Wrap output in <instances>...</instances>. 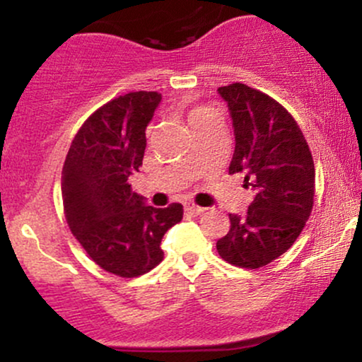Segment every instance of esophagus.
I'll return each mask as SVG.
<instances>
[{
  "label": "esophagus",
  "instance_id": "1",
  "mask_svg": "<svg viewBox=\"0 0 362 362\" xmlns=\"http://www.w3.org/2000/svg\"><path fill=\"white\" fill-rule=\"evenodd\" d=\"M185 211H187V214H190V216H199V214L204 213L206 209H204V207H201V206L192 204V206H187Z\"/></svg>",
  "mask_w": 362,
  "mask_h": 362
}]
</instances>
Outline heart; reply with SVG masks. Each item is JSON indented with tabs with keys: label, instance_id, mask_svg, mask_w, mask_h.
I'll return each mask as SVG.
<instances>
[{
	"label": "heart",
	"instance_id": "obj_1",
	"mask_svg": "<svg viewBox=\"0 0 362 362\" xmlns=\"http://www.w3.org/2000/svg\"><path fill=\"white\" fill-rule=\"evenodd\" d=\"M211 112H213V110L207 109V107H195V109L190 112V122H194V120H197V119L206 117V115H209Z\"/></svg>",
	"mask_w": 362,
	"mask_h": 362
}]
</instances>
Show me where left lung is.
<instances>
[{"label": "left lung", "mask_w": 362, "mask_h": 362, "mask_svg": "<svg viewBox=\"0 0 362 362\" xmlns=\"http://www.w3.org/2000/svg\"><path fill=\"white\" fill-rule=\"evenodd\" d=\"M235 127V153L228 172L242 173L252 204L230 214V231L216 248L223 260L259 269L286 253L301 235L315 202V163L300 126L267 93L231 83L219 86Z\"/></svg>", "instance_id": "8db88e82"}]
</instances>
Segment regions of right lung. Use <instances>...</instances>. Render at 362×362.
Instances as JSON below:
<instances>
[{
  "label": "right lung",
  "instance_id": "add662e5",
  "mask_svg": "<svg viewBox=\"0 0 362 362\" xmlns=\"http://www.w3.org/2000/svg\"><path fill=\"white\" fill-rule=\"evenodd\" d=\"M158 91H131L97 109L74 136L61 177L64 216L74 238L103 271L139 277L163 260L161 238L184 207L144 206L129 175L139 172Z\"/></svg>",
  "mask_w": 362,
  "mask_h": 362
}]
</instances>
